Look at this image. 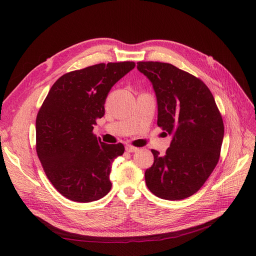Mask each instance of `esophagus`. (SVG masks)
<instances>
[{"mask_svg": "<svg viewBox=\"0 0 256 256\" xmlns=\"http://www.w3.org/2000/svg\"><path fill=\"white\" fill-rule=\"evenodd\" d=\"M126 150L128 152H136L139 150V148H137V147H134L132 145H126Z\"/></svg>", "mask_w": 256, "mask_h": 256, "instance_id": "1", "label": "esophagus"}]
</instances>
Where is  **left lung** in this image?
I'll return each mask as SVG.
<instances>
[{"instance_id":"1","label":"left lung","mask_w":256,"mask_h":256,"mask_svg":"<svg viewBox=\"0 0 256 256\" xmlns=\"http://www.w3.org/2000/svg\"><path fill=\"white\" fill-rule=\"evenodd\" d=\"M150 80L158 102V126L172 137L164 156L152 150L145 171L152 193L180 200L196 193L216 167L224 126L216 102L202 80L169 63L138 62Z\"/></svg>"}]
</instances>
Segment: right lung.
I'll return each instance as SVG.
<instances>
[{
	"label": "right lung",
	"mask_w": 256,
	"mask_h": 256,
	"mask_svg": "<svg viewBox=\"0 0 256 256\" xmlns=\"http://www.w3.org/2000/svg\"><path fill=\"white\" fill-rule=\"evenodd\" d=\"M134 62L96 64L65 74L54 84L36 118V150L57 191L76 202L96 201L110 192L114 160L124 146L93 135L104 115L112 87L135 68Z\"/></svg>",
	"instance_id": "1"
}]
</instances>
